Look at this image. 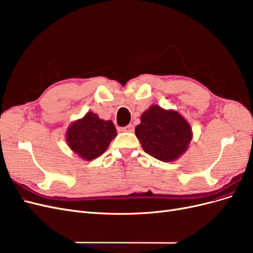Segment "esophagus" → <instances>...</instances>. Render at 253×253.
Returning a JSON list of instances; mask_svg holds the SVG:
<instances>
[{
  "label": "esophagus",
  "mask_w": 253,
  "mask_h": 253,
  "mask_svg": "<svg viewBox=\"0 0 253 253\" xmlns=\"http://www.w3.org/2000/svg\"><path fill=\"white\" fill-rule=\"evenodd\" d=\"M122 132H126V133H133L134 132V126L133 125H128L125 127L121 128Z\"/></svg>",
  "instance_id": "esophagus-1"
}]
</instances>
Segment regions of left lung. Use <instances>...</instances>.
Segmentation results:
<instances>
[{"label":"left lung","instance_id":"left-lung-1","mask_svg":"<svg viewBox=\"0 0 253 253\" xmlns=\"http://www.w3.org/2000/svg\"><path fill=\"white\" fill-rule=\"evenodd\" d=\"M135 135L145 153L165 163L185 154L193 137L192 127L182 115L156 104L141 114Z\"/></svg>","mask_w":253,"mask_h":253}]
</instances>
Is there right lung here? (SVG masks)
<instances>
[{
    "instance_id": "1",
    "label": "right lung",
    "mask_w": 253,
    "mask_h": 253,
    "mask_svg": "<svg viewBox=\"0 0 253 253\" xmlns=\"http://www.w3.org/2000/svg\"><path fill=\"white\" fill-rule=\"evenodd\" d=\"M116 136V127L111 120L100 119L97 114L88 112L72 122L66 129L65 139L75 154L90 162L102 155Z\"/></svg>"
}]
</instances>
